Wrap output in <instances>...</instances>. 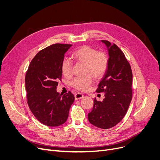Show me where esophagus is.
Instances as JSON below:
<instances>
[{"mask_svg":"<svg viewBox=\"0 0 160 160\" xmlns=\"http://www.w3.org/2000/svg\"><path fill=\"white\" fill-rule=\"evenodd\" d=\"M83 97H84L83 94L80 93V92H78V93H76V94H75V99L76 100H78L81 99L82 98H83Z\"/></svg>","mask_w":160,"mask_h":160,"instance_id":"1","label":"esophagus"}]
</instances>
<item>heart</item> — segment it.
Masks as SVG:
<instances>
[{
	"instance_id": "obj_1",
	"label": "heart",
	"mask_w": 160,
	"mask_h": 160,
	"mask_svg": "<svg viewBox=\"0 0 160 160\" xmlns=\"http://www.w3.org/2000/svg\"><path fill=\"white\" fill-rule=\"evenodd\" d=\"M73 57L78 61L86 63V73H91L95 78H100L103 76L108 68V57L104 52L89 46H82L73 53ZM72 62L68 58L63 59L61 69L63 75L69 77L72 73ZM94 81L91 75L83 78H75L71 81V85L79 91L88 90Z\"/></svg>"
}]
</instances>
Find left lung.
Wrapping results in <instances>:
<instances>
[{
    "mask_svg": "<svg viewBox=\"0 0 160 160\" xmlns=\"http://www.w3.org/2000/svg\"><path fill=\"white\" fill-rule=\"evenodd\" d=\"M108 48L109 63L97 89L104 92L102 101L94 99L92 111L88 119L92 125L100 129H110L123 119L132 99V73L123 52L116 44L102 40Z\"/></svg>",
    "mask_w": 160,
    "mask_h": 160,
    "instance_id": "obj_1",
    "label": "left lung"
}]
</instances>
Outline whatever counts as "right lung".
<instances>
[{
  "label": "right lung",
  "instance_id": "1",
  "mask_svg": "<svg viewBox=\"0 0 160 160\" xmlns=\"http://www.w3.org/2000/svg\"><path fill=\"white\" fill-rule=\"evenodd\" d=\"M72 46L54 44L39 51L31 60L25 75L28 106L36 119L47 126L64 123L75 100L70 91L60 94L56 91L62 76V62Z\"/></svg>",
  "mask_w": 160,
  "mask_h": 160
}]
</instances>
